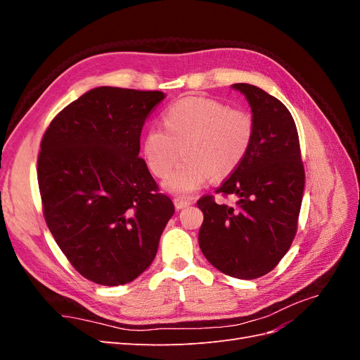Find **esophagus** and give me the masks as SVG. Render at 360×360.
I'll return each instance as SVG.
<instances>
[{"label": "esophagus", "instance_id": "obj_1", "mask_svg": "<svg viewBox=\"0 0 360 360\" xmlns=\"http://www.w3.org/2000/svg\"><path fill=\"white\" fill-rule=\"evenodd\" d=\"M192 202L189 200H184V198H174V205H176L177 210H181V209H186V207H189Z\"/></svg>", "mask_w": 360, "mask_h": 360}]
</instances>
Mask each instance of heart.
I'll return each instance as SVG.
<instances>
[{
    "label": "heart",
    "mask_w": 360,
    "mask_h": 360,
    "mask_svg": "<svg viewBox=\"0 0 360 360\" xmlns=\"http://www.w3.org/2000/svg\"><path fill=\"white\" fill-rule=\"evenodd\" d=\"M163 127H150L141 143L146 165L156 177L167 176L184 151L181 165L163 180V189L189 195L240 167L252 144L254 118L207 97H184L163 114Z\"/></svg>",
    "instance_id": "heart-1"
}]
</instances>
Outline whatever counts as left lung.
I'll return each instance as SVG.
<instances>
[{
  "label": "left lung",
  "mask_w": 360,
  "mask_h": 360,
  "mask_svg": "<svg viewBox=\"0 0 360 360\" xmlns=\"http://www.w3.org/2000/svg\"><path fill=\"white\" fill-rule=\"evenodd\" d=\"M252 111L255 134L246 158L217 193L236 195V207L198 200L204 213L201 252L222 274L255 279L274 270L297 231L304 171L296 123L287 106L250 84H234Z\"/></svg>",
  "instance_id": "1"
}]
</instances>
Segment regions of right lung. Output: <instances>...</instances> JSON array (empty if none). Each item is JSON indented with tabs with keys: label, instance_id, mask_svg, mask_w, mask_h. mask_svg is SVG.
<instances>
[{
	"label": "right lung",
	"instance_id": "add662e5",
	"mask_svg": "<svg viewBox=\"0 0 360 360\" xmlns=\"http://www.w3.org/2000/svg\"><path fill=\"white\" fill-rule=\"evenodd\" d=\"M162 91L97 86L52 120L37 180L51 234L79 274L115 287L153 263L174 204L139 158L141 130Z\"/></svg>",
	"mask_w": 360,
	"mask_h": 360
}]
</instances>
